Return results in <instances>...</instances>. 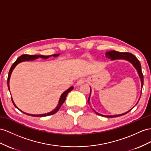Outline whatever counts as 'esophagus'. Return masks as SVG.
Here are the masks:
<instances>
[{
	"label": "esophagus",
	"instance_id": "obj_1",
	"mask_svg": "<svg viewBox=\"0 0 151 151\" xmlns=\"http://www.w3.org/2000/svg\"><path fill=\"white\" fill-rule=\"evenodd\" d=\"M86 79L85 78H80V79L78 81V82H77L76 85H77V86H80V85H82V84H83V83L86 82Z\"/></svg>",
	"mask_w": 151,
	"mask_h": 151
}]
</instances>
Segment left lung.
<instances>
[{
  "mask_svg": "<svg viewBox=\"0 0 151 151\" xmlns=\"http://www.w3.org/2000/svg\"><path fill=\"white\" fill-rule=\"evenodd\" d=\"M106 57L109 59H110L111 60H115V59H124L129 61L130 63L133 64V65L134 66V68L137 69L138 73L139 74V76H140V78L141 79V82H142V88L143 87V85H144V75H143V73L142 72V69H141V64L140 61L138 60L137 58L135 57L134 55H133L132 53H128V52H119L117 51H110L106 53ZM90 98V97H89ZM88 102L89 103V98L88 99ZM130 110L129 111H131ZM129 111H127L126 113H124L123 114L121 115H103L98 114V112L95 111L96 114L98 115H101L103 116V117H119V116H121L123 115H125L127 113H128Z\"/></svg>",
  "mask_w": 151,
  "mask_h": 151,
  "instance_id": "obj_1",
  "label": "left lung"
}]
</instances>
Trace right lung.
I'll return each instance as SVG.
<instances>
[{
  "label": "right lung",
  "instance_id": "obj_1",
  "mask_svg": "<svg viewBox=\"0 0 151 151\" xmlns=\"http://www.w3.org/2000/svg\"><path fill=\"white\" fill-rule=\"evenodd\" d=\"M59 55V54H55V55H53V56L54 57H57ZM50 55H26V54H25V55H21L20 57H19L18 59H17V60L14 62V63L13 64V65H11V67L9 69V74H8V76H7V87H8V88L9 90V79H10V76H11V73H12L13 70L14 69V68L16 67V65L19 64L20 63H21V62H23V61H29V60H34L37 59V58L38 57H41V58H42V59H48V58H49ZM73 89V87H71L69 88H68V89L67 91H65L64 92H63V94H62L60 98V99H59V104H58V105L57 106L56 109L53 110L52 111H50V112L49 113H47V114H41V115H32V114H25L24 112H23L22 111H22L23 113H24L27 115H30V116H34V117H45V116H48V115H53L54 114H55L57 111L59 110L60 109V106H62V105L64 103V102L65 101V98H66V96L68 95V94L69 93V92H70L71 91H72ZM11 100H12V102L13 103L14 106L17 108V106L14 105V103L13 101V99L12 98H11ZM18 109V108H17Z\"/></svg>",
  "mask_w": 151,
  "mask_h": 151
}]
</instances>
